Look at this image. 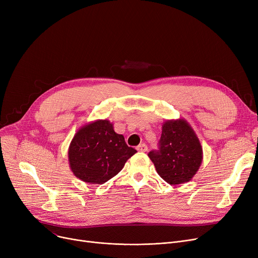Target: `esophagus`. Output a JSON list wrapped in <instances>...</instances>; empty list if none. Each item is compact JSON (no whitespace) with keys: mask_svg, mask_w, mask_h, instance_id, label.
<instances>
[{"mask_svg":"<svg viewBox=\"0 0 258 258\" xmlns=\"http://www.w3.org/2000/svg\"><path fill=\"white\" fill-rule=\"evenodd\" d=\"M137 150H138L139 152H141V153H145V152L147 151V145H146L145 143H142V144H140V145L137 147Z\"/></svg>","mask_w":258,"mask_h":258,"instance_id":"esophagus-1","label":"esophagus"}]
</instances>
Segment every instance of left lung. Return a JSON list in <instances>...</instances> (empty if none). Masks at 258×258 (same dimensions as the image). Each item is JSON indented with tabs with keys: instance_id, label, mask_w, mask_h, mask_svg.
<instances>
[{
	"instance_id": "left-lung-1",
	"label": "left lung",
	"mask_w": 258,
	"mask_h": 258,
	"mask_svg": "<svg viewBox=\"0 0 258 258\" xmlns=\"http://www.w3.org/2000/svg\"><path fill=\"white\" fill-rule=\"evenodd\" d=\"M159 144V151L148 157L160 177L170 185L190 181L203 160V148L191 125L183 118L165 121Z\"/></svg>"
}]
</instances>
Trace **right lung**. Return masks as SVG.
<instances>
[{"mask_svg": "<svg viewBox=\"0 0 258 258\" xmlns=\"http://www.w3.org/2000/svg\"><path fill=\"white\" fill-rule=\"evenodd\" d=\"M137 153L124 137L114 131L107 119H98L80 127L70 143L68 158L76 178L89 184H103L123 168Z\"/></svg>", "mask_w": 258, "mask_h": 258, "instance_id": "obj_1", "label": "right lung"}]
</instances>
